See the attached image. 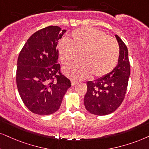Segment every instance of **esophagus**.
Returning a JSON list of instances; mask_svg holds the SVG:
<instances>
[{
    "label": "esophagus",
    "instance_id": "34e87169",
    "mask_svg": "<svg viewBox=\"0 0 149 149\" xmlns=\"http://www.w3.org/2000/svg\"><path fill=\"white\" fill-rule=\"evenodd\" d=\"M71 86H75L77 83H78V82H77L76 80H71Z\"/></svg>",
    "mask_w": 149,
    "mask_h": 149
}]
</instances>
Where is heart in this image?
Wrapping results in <instances>:
<instances>
[{"label": "heart", "instance_id": "b5f03b06", "mask_svg": "<svg viewBox=\"0 0 149 149\" xmlns=\"http://www.w3.org/2000/svg\"><path fill=\"white\" fill-rule=\"evenodd\" d=\"M58 50L60 60L65 65L75 63L80 54L82 62L64 69L67 76L75 79L86 78L91 73L95 77L106 76L115 68L120 56L116 39L92 27L74 30L70 41L58 42Z\"/></svg>", "mask_w": 149, "mask_h": 149}]
</instances>
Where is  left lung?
<instances>
[{"label":"left lung","instance_id":"obj_1","mask_svg":"<svg viewBox=\"0 0 149 149\" xmlns=\"http://www.w3.org/2000/svg\"><path fill=\"white\" fill-rule=\"evenodd\" d=\"M115 36L120 47L118 65L106 76L86 82L84 107L88 112L97 116H105L115 111L122 104L127 91L130 76L128 49L118 35Z\"/></svg>","mask_w":149,"mask_h":149}]
</instances>
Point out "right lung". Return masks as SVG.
<instances>
[{"mask_svg": "<svg viewBox=\"0 0 149 149\" xmlns=\"http://www.w3.org/2000/svg\"><path fill=\"white\" fill-rule=\"evenodd\" d=\"M66 31L58 26L39 30L29 37L18 56L17 87L24 105L33 113L46 116L57 111L71 86L58 64V40Z\"/></svg>", "mask_w": 149, "mask_h": 149, "instance_id": "1", "label": "right lung"}]
</instances>
